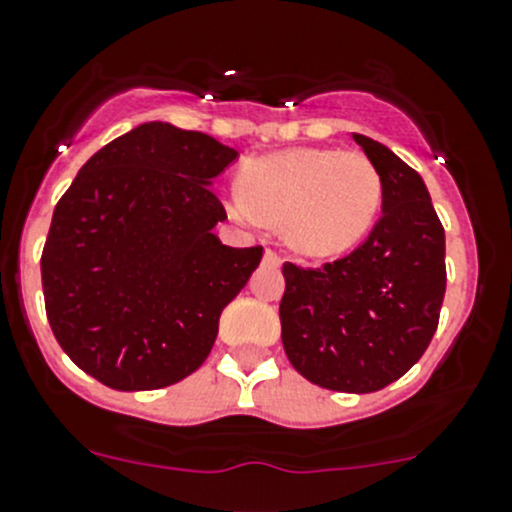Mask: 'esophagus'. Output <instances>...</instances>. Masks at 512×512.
Listing matches in <instances>:
<instances>
[{
  "label": "esophagus",
  "instance_id": "esophagus-1",
  "mask_svg": "<svg viewBox=\"0 0 512 512\" xmlns=\"http://www.w3.org/2000/svg\"><path fill=\"white\" fill-rule=\"evenodd\" d=\"M265 265L280 267V255L275 250H265Z\"/></svg>",
  "mask_w": 512,
  "mask_h": 512
}]
</instances>
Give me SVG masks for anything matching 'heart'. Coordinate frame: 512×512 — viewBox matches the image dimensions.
<instances>
[{
    "label": "heart",
    "instance_id": "obj_1",
    "mask_svg": "<svg viewBox=\"0 0 512 512\" xmlns=\"http://www.w3.org/2000/svg\"><path fill=\"white\" fill-rule=\"evenodd\" d=\"M382 202V177L362 152L292 147L250 160L227 210L242 222L280 225L305 257H335L370 232Z\"/></svg>",
    "mask_w": 512,
    "mask_h": 512
}]
</instances>
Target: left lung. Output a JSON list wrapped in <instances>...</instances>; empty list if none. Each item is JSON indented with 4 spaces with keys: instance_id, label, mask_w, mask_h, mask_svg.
<instances>
[{
    "instance_id": "8db88e82",
    "label": "left lung",
    "mask_w": 512,
    "mask_h": 512,
    "mask_svg": "<svg viewBox=\"0 0 512 512\" xmlns=\"http://www.w3.org/2000/svg\"><path fill=\"white\" fill-rule=\"evenodd\" d=\"M382 177V215L367 240L322 267L282 265V345L305 380L375 393L423 357L445 297V230L423 177L352 132Z\"/></svg>"
}]
</instances>
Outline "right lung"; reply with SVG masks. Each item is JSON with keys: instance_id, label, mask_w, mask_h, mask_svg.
<instances>
[{"instance_id": "right-lung-1", "label": "right lung", "mask_w": 512, "mask_h": 512, "mask_svg": "<svg viewBox=\"0 0 512 512\" xmlns=\"http://www.w3.org/2000/svg\"><path fill=\"white\" fill-rule=\"evenodd\" d=\"M240 152L145 122L94 152L57 202L42 252L47 320L77 367L112 390L185 380L262 247H227L210 185Z\"/></svg>"}]
</instances>
